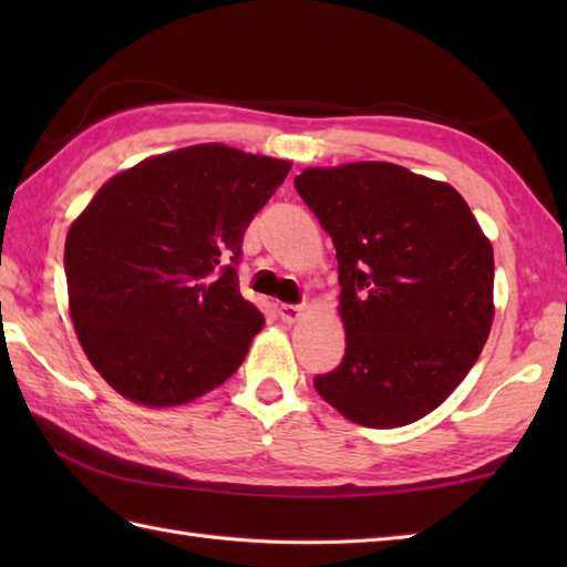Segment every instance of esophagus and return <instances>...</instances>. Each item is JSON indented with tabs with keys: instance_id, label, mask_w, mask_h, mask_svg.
Returning <instances> with one entry per match:
<instances>
[{
	"instance_id": "1",
	"label": "esophagus",
	"mask_w": 567,
	"mask_h": 567,
	"mask_svg": "<svg viewBox=\"0 0 567 567\" xmlns=\"http://www.w3.org/2000/svg\"><path fill=\"white\" fill-rule=\"evenodd\" d=\"M305 317V307H297V305H280V319L285 323H295Z\"/></svg>"
}]
</instances>
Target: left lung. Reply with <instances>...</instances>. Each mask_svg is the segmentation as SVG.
I'll return each instance as SVG.
<instances>
[{
  "label": "left lung",
  "instance_id": "8db88e82",
  "mask_svg": "<svg viewBox=\"0 0 567 567\" xmlns=\"http://www.w3.org/2000/svg\"><path fill=\"white\" fill-rule=\"evenodd\" d=\"M295 187L339 260L346 355L315 388L353 424H412L483 353L495 319L489 238L449 183L394 163L307 167Z\"/></svg>",
  "mask_w": 567,
  "mask_h": 567
}]
</instances>
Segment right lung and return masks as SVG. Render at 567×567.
<instances>
[{"label": "right lung", "mask_w": 567, "mask_h": 567, "mask_svg": "<svg viewBox=\"0 0 567 567\" xmlns=\"http://www.w3.org/2000/svg\"><path fill=\"white\" fill-rule=\"evenodd\" d=\"M290 167L199 143L100 187L68 231L65 275L78 341L110 388L179 406L234 375L265 323L238 290L240 244Z\"/></svg>", "instance_id": "1"}]
</instances>
